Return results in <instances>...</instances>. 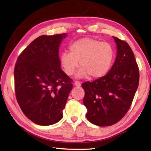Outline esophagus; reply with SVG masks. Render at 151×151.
<instances>
[{"instance_id":"1","label":"esophagus","mask_w":151,"mask_h":151,"mask_svg":"<svg viewBox=\"0 0 151 151\" xmlns=\"http://www.w3.org/2000/svg\"><path fill=\"white\" fill-rule=\"evenodd\" d=\"M75 85L76 86H77V87H79V86H81V83H80V82H78V81H75Z\"/></svg>"}]
</instances>
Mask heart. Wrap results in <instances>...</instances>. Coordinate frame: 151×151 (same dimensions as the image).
Wrapping results in <instances>:
<instances>
[{
	"label": "heart",
	"mask_w": 151,
	"mask_h": 151,
	"mask_svg": "<svg viewBox=\"0 0 151 151\" xmlns=\"http://www.w3.org/2000/svg\"><path fill=\"white\" fill-rule=\"evenodd\" d=\"M70 52L63 51L60 55V65L65 73L72 75L79 65L76 77L98 78L106 75L113 63L114 51L109 42L93 38H83L70 45Z\"/></svg>",
	"instance_id": "heart-1"
}]
</instances>
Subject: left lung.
Returning a JSON list of instances; mask_svg holds the SVG:
<instances>
[{"label": "left lung", "mask_w": 151, "mask_h": 151, "mask_svg": "<svg viewBox=\"0 0 151 151\" xmlns=\"http://www.w3.org/2000/svg\"><path fill=\"white\" fill-rule=\"evenodd\" d=\"M113 39L116 57L109 73L93 82L82 84L86 119L99 127L115 124L127 114L139 83V67L131 47L118 38Z\"/></svg>", "instance_id": "8db88e82"}]
</instances>
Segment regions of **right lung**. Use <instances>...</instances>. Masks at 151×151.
I'll return each mask as SVG.
<instances>
[{
    "instance_id": "obj_1",
    "label": "right lung",
    "mask_w": 151,
    "mask_h": 151,
    "mask_svg": "<svg viewBox=\"0 0 151 151\" xmlns=\"http://www.w3.org/2000/svg\"><path fill=\"white\" fill-rule=\"evenodd\" d=\"M66 33L42 35L18 57L14 70L18 103L28 119L42 126L62 119L73 81L60 68L58 50Z\"/></svg>"
}]
</instances>
